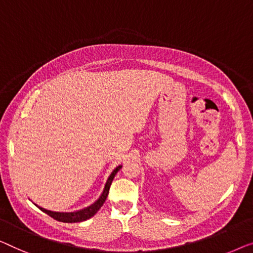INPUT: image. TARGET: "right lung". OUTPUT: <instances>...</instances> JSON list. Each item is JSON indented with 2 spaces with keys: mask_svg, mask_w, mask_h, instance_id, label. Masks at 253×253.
Returning <instances> with one entry per match:
<instances>
[{
  "mask_svg": "<svg viewBox=\"0 0 253 253\" xmlns=\"http://www.w3.org/2000/svg\"><path fill=\"white\" fill-rule=\"evenodd\" d=\"M122 167L123 166H118V167H117L115 170L111 172V175L109 176L107 183H105L104 190L102 192V194L100 195V198L97 199L96 201L93 203V205L86 207V208H84V209L74 211V212H59V211H51V210L44 209V208H42V207H39V206L37 207H39V208L42 210L43 212L47 213L48 216H51L53 219L58 220V221H62V223H79V221L87 220L90 217H93L94 214H95L97 211L100 210L101 207L103 206V203L105 202V200H107V197L109 194V188H110L112 180H114L116 174L120 170V168Z\"/></svg>",
  "mask_w": 253,
  "mask_h": 253,
  "instance_id": "obj_1",
  "label": "right lung"
}]
</instances>
